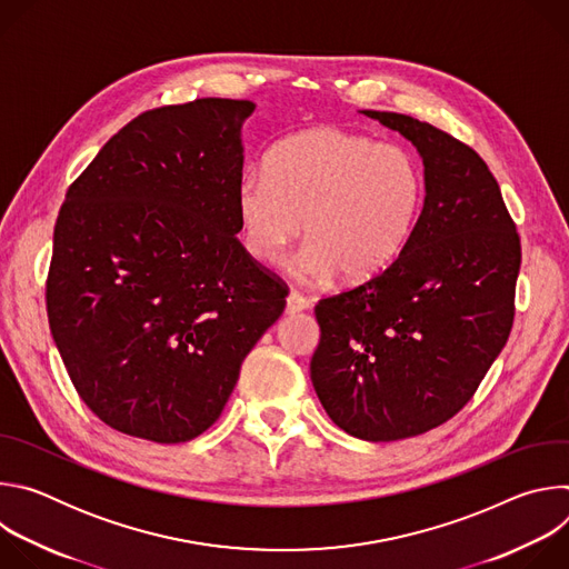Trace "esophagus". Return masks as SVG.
<instances>
[{
    "instance_id": "34e87169",
    "label": "esophagus",
    "mask_w": 569,
    "mask_h": 569,
    "mask_svg": "<svg viewBox=\"0 0 569 569\" xmlns=\"http://www.w3.org/2000/svg\"><path fill=\"white\" fill-rule=\"evenodd\" d=\"M310 308V299L299 295V292H290L288 299H286V312L288 315H295V312H301V310H308Z\"/></svg>"
}]
</instances>
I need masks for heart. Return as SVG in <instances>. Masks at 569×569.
<instances>
[{"instance_id": "obj_1", "label": "heart", "mask_w": 569, "mask_h": 569, "mask_svg": "<svg viewBox=\"0 0 569 569\" xmlns=\"http://www.w3.org/2000/svg\"><path fill=\"white\" fill-rule=\"evenodd\" d=\"M421 202V171L408 150L333 126L281 139L266 171L246 173L236 189L248 250L274 263L303 224L299 266L317 281L387 270L408 246Z\"/></svg>"}]
</instances>
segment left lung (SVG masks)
Masks as SVG:
<instances>
[{"label": "left lung", "instance_id": "obj_1", "mask_svg": "<svg viewBox=\"0 0 569 569\" xmlns=\"http://www.w3.org/2000/svg\"><path fill=\"white\" fill-rule=\"evenodd\" d=\"M362 114L417 146L426 200L387 270L315 306L321 338L310 380L338 428L396 441L452 419L505 349L520 238L470 146L408 114Z\"/></svg>", "mask_w": 569, "mask_h": 569}]
</instances>
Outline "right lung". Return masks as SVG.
I'll return each instance as SVG.
<instances>
[{
    "label": "right lung",
    "mask_w": 569,
    "mask_h": 569,
    "mask_svg": "<svg viewBox=\"0 0 569 569\" xmlns=\"http://www.w3.org/2000/svg\"><path fill=\"white\" fill-rule=\"evenodd\" d=\"M257 103L139 114L69 187L47 312L67 373L110 428L184 443L211 428L288 290L240 246L242 123Z\"/></svg>",
    "instance_id": "right-lung-1"
}]
</instances>
